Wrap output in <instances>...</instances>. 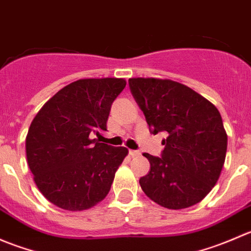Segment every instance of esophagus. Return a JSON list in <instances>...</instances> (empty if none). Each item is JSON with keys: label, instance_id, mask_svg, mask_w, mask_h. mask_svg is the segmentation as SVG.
<instances>
[{"label": "esophagus", "instance_id": "1", "mask_svg": "<svg viewBox=\"0 0 251 251\" xmlns=\"http://www.w3.org/2000/svg\"><path fill=\"white\" fill-rule=\"evenodd\" d=\"M128 153H130L131 156L141 155V151H133V149H130V151H128Z\"/></svg>", "mask_w": 251, "mask_h": 251}]
</instances>
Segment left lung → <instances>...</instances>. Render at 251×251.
Here are the masks:
<instances>
[{
	"label": "left lung",
	"mask_w": 251,
	"mask_h": 251,
	"mask_svg": "<svg viewBox=\"0 0 251 251\" xmlns=\"http://www.w3.org/2000/svg\"><path fill=\"white\" fill-rule=\"evenodd\" d=\"M131 93L153 135L165 132L160 156L151 163L140 184L147 197L168 209H186L214 188L224 168L227 135L212 103L173 80L128 78Z\"/></svg>",
	"instance_id": "left-lung-1"
}]
</instances>
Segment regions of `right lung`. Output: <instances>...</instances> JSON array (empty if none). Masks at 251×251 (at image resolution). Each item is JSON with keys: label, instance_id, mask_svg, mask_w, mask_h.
<instances>
[{"label": "right lung", "instance_id": "1", "mask_svg": "<svg viewBox=\"0 0 251 251\" xmlns=\"http://www.w3.org/2000/svg\"><path fill=\"white\" fill-rule=\"evenodd\" d=\"M124 78H82L58 91L32 120L26 158L35 183L50 203L69 211L90 209L109 193L125 147L98 143Z\"/></svg>", "mask_w": 251, "mask_h": 251}]
</instances>
